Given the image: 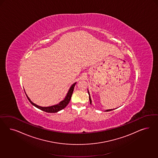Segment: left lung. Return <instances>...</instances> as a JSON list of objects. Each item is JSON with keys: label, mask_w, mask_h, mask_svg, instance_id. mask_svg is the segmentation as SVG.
<instances>
[{"label": "left lung", "mask_w": 158, "mask_h": 158, "mask_svg": "<svg viewBox=\"0 0 158 158\" xmlns=\"http://www.w3.org/2000/svg\"><path fill=\"white\" fill-rule=\"evenodd\" d=\"M88 93H89V100H90V103L91 104V98H90V94H89V92L88 91ZM106 110V111H110V110Z\"/></svg>", "instance_id": "8db88e82"}]
</instances>
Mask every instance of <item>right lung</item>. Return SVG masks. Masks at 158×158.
I'll list each match as a JSON object with an SVG mask.
<instances>
[{
  "label": "right lung",
  "mask_w": 158,
  "mask_h": 158,
  "mask_svg": "<svg viewBox=\"0 0 158 158\" xmlns=\"http://www.w3.org/2000/svg\"><path fill=\"white\" fill-rule=\"evenodd\" d=\"M77 83H75L72 85V86L70 87L69 91L67 93V96L65 97V98H64V100H62V101H61L57 105H53V106H48V107H42V106H40L38 105H36L35 104L33 103L31 100L27 96V95L26 94V96L27 97V98L28 99V100L29 101V102L32 104V105L35 106V107L38 108L39 109H40V110H43L44 112H46L48 113H56V112H57L59 110H62V109H64V108L66 107L69 101L70 100L71 98V97H72V93H73V91L74 90V87L75 86ZM26 94V93H25Z\"/></svg>",
  "instance_id": "add662e5"
}]
</instances>
